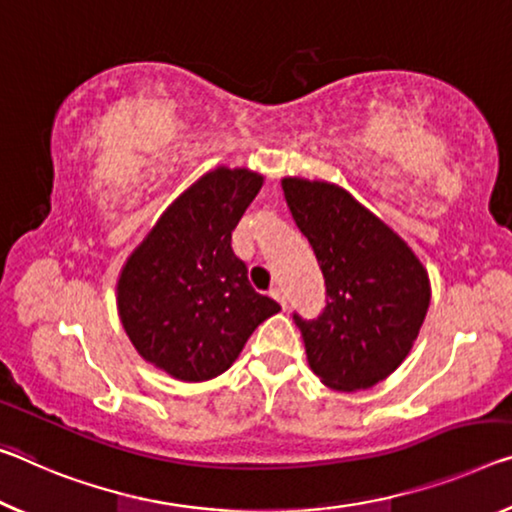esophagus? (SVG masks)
I'll list each match as a JSON object with an SVG mask.
<instances>
[{
  "label": "esophagus",
  "mask_w": 512,
  "mask_h": 512,
  "mask_svg": "<svg viewBox=\"0 0 512 512\" xmlns=\"http://www.w3.org/2000/svg\"><path fill=\"white\" fill-rule=\"evenodd\" d=\"M270 295H272L274 300H277V302L283 306V309H286V306H288V304H286V295H283V290H281L279 286H274V288L270 290Z\"/></svg>",
  "instance_id": "obj_1"
}]
</instances>
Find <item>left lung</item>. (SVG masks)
<instances>
[{
	"mask_svg": "<svg viewBox=\"0 0 512 512\" xmlns=\"http://www.w3.org/2000/svg\"><path fill=\"white\" fill-rule=\"evenodd\" d=\"M283 196L325 279V309L300 327L311 371L338 391L391 375L419 336L430 304L414 251L338 185L283 178Z\"/></svg>",
	"mask_w": 512,
	"mask_h": 512,
	"instance_id": "8db88e82",
	"label": "left lung"
}]
</instances>
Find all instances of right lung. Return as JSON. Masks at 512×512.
I'll return each mask as SVG.
<instances>
[{
	"mask_svg": "<svg viewBox=\"0 0 512 512\" xmlns=\"http://www.w3.org/2000/svg\"><path fill=\"white\" fill-rule=\"evenodd\" d=\"M263 176L219 167L183 192L125 263L116 302L132 345L183 382L229 368L251 332L281 306L256 293L231 233Z\"/></svg>",
	"mask_w": 512,
	"mask_h": 512,
	"instance_id": "obj_1",
	"label": "right lung"
}]
</instances>
